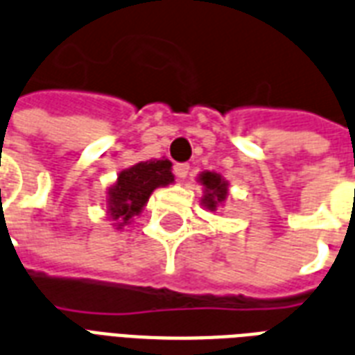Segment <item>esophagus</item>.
<instances>
[{"label":"esophagus","mask_w":355,"mask_h":355,"mask_svg":"<svg viewBox=\"0 0 355 355\" xmlns=\"http://www.w3.org/2000/svg\"><path fill=\"white\" fill-rule=\"evenodd\" d=\"M173 173H175L178 178H186L189 175V166L188 164H175Z\"/></svg>","instance_id":"1"}]
</instances>
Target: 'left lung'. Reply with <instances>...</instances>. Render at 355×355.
<instances>
[{
  "label": "left lung",
  "instance_id": "1",
  "mask_svg": "<svg viewBox=\"0 0 355 355\" xmlns=\"http://www.w3.org/2000/svg\"><path fill=\"white\" fill-rule=\"evenodd\" d=\"M199 182L202 184L205 188V196H202V205L208 208V210H218L221 202L227 199V193H229V182L225 178L218 175L214 171H205L199 175Z\"/></svg>",
  "mask_w": 355,
  "mask_h": 355
}]
</instances>
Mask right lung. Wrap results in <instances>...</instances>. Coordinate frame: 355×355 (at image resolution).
Wrapping results in <instances>:
<instances>
[{"mask_svg":"<svg viewBox=\"0 0 355 355\" xmlns=\"http://www.w3.org/2000/svg\"><path fill=\"white\" fill-rule=\"evenodd\" d=\"M171 166L169 159H150L119 173L117 182L107 191V214L117 221V229L139 216L154 189L175 182Z\"/></svg>","mask_w":355,"mask_h":355,"instance_id":"add662e5","label":"right lung"}]
</instances>
